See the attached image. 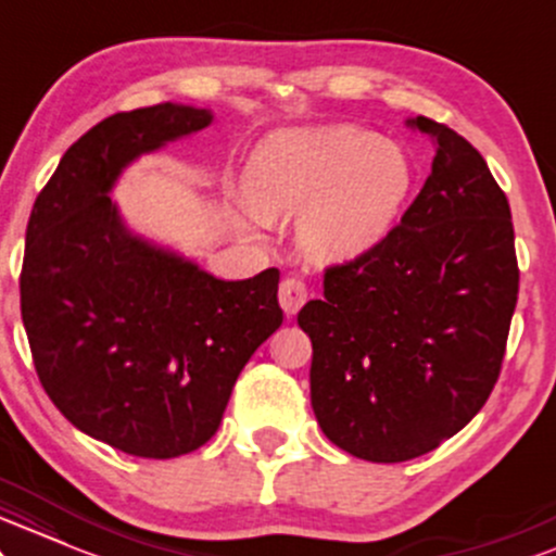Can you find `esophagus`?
Masks as SVG:
<instances>
[{
	"label": "esophagus",
	"instance_id": "1",
	"mask_svg": "<svg viewBox=\"0 0 556 556\" xmlns=\"http://www.w3.org/2000/svg\"><path fill=\"white\" fill-rule=\"evenodd\" d=\"M278 302H280V309L286 312V315L293 317L299 309H302L304 302H306V286L302 278H283V283H280V291H278Z\"/></svg>",
	"mask_w": 556,
	"mask_h": 556
}]
</instances>
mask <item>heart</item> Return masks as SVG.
I'll return each mask as SVG.
<instances>
[{
    "instance_id": "heart-1",
    "label": "heart",
    "mask_w": 556,
    "mask_h": 556,
    "mask_svg": "<svg viewBox=\"0 0 556 556\" xmlns=\"http://www.w3.org/2000/svg\"><path fill=\"white\" fill-rule=\"evenodd\" d=\"M416 168L397 140L354 124L286 129L252 153L244 185L265 218L299 216V247L317 263L356 260L393 231ZM252 207H237L241 224Z\"/></svg>"
}]
</instances>
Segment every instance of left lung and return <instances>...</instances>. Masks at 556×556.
Wrapping results in <instances>:
<instances>
[{
    "label": "left lung",
    "mask_w": 556,
    "mask_h": 556,
    "mask_svg": "<svg viewBox=\"0 0 556 556\" xmlns=\"http://www.w3.org/2000/svg\"><path fill=\"white\" fill-rule=\"evenodd\" d=\"M432 174L401 224L325 270L299 312L312 408L332 445L403 463L458 434L500 377L518 302L510 205L466 137L427 116Z\"/></svg>",
    "instance_id": "left-lung-1"
}]
</instances>
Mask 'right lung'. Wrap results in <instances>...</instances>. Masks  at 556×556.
I'll use <instances>...</instances> for the list:
<instances>
[{"instance_id":"1","label":"right lung","mask_w":556,"mask_h":556,"mask_svg":"<svg viewBox=\"0 0 556 556\" xmlns=\"http://www.w3.org/2000/svg\"><path fill=\"white\" fill-rule=\"evenodd\" d=\"M211 109L159 103L88 129L25 231L20 309L38 380L64 419L137 458H179L218 432L239 371L283 323L278 270L220 280L124 224V168L200 132Z\"/></svg>"}]
</instances>
